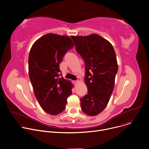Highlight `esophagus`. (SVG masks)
I'll return each mask as SVG.
<instances>
[{
	"label": "esophagus",
	"instance_id": "1",
	"mask_svg": "<svg viewBox=\"0 0 149 149\" xmlns=\"http://www.w3.org/2000/svg\"><path fill=\"white\" fill-rule=\"evenodd\" d=\"M72 82L75 84V85H77L78 82H79V81L77 80V81H72Z\"/></svg>",
	"mask_w": 149,
	"mask_h": 149
}]
</instances>
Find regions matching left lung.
Returning <instances> with one entry per match:
<instances>
[{
  "label": "left lung",
  "instance_id": "8db88e82",
  "mask_svg": "<svg viewBox=\"0 0 149 149\" xmlns=\"http://www.w3.org/2000/svg\"><path fill=\"white\" fill-rule=\"evenodd\" d=\"M71 38L85 63L88 94L80 99L82 111L96 116L107 105L118 71L116 55L110 42L96 34Z\"/></svg>",
  "mask_w": 149,
  "mask_h": 149
}]
</instances>
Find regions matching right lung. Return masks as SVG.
<instances>
[{"instance_id": "1", "label": "right lung", "mask_w": 149, "mask_h": 149, "mask_svg": "<svg viewBox=\"0 0 149 149\" xmlns=\"http://www.w3.org/2000/svg\"><path fill=\"white\" fill-rule=\"evenodd\" d=\"M73 47L70 37L48 33L38 39L29 52V75L35 97L42 109L51 115L64 110L72 94L71 82L60 77L59 64Z\"/></svg>"}]
</instances>
